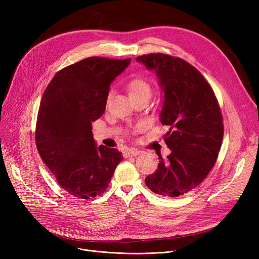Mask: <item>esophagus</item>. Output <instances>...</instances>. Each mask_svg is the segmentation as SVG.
<instances>
[{"label":"esophagus","instance_id":"obj_1","mask_svg":"<svg viewBox=\"0 0 259 259\" xmlns=\"http://www.w3.org/2000/svg\"><path fill=\"white\" fill-rule=\"evenodd\" d=\"M142 151L138 150V149H127V150L124 152V157L128 158V157H132V156H138L139 154H141Z\"/></svg>","mask_w":259,"mask_h":259}]
</instances>
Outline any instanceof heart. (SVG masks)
Wrapping results in <instances>:
<instances>
[{
	"mask_svg": "<svg viewBox=\"0 0 259 259\" xmlns=\"http://www.w3.org/2000/svg\"><path fill=\"white\" fill-rule=\"evenodd\" d=\"M129 97L133 98L137 97V95L141 94H150L151 92V86L149 84V81L143 77H137L130 80V83L128 84L127 87ZM142 125H140L137 129H140Z\"/></svg>",
	"mask_w": 259,
	"mask_h": 259,
	"instance_id": "obj_1",
	"label": "heart"
}]
</instances>
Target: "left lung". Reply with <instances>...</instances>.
Segmentation results:
<instances>
[{"label": "left lung", "instance_id": "obj_1", "mask_svg": "<svg viewBox=\"0 0 259 259\" xmlns=\"http://www.w3.org/2000/svg\"><path fill=\"white\" fill-rule=\"evenodd\" d=\"M155 70L164 90V141L171 153L160 155L147 187L161 196L178 197L198 187L212 170L224 137V119L215 93L203 75L187 61L164 53L137 58Z\"/></svg>", "mask_w": 259, "mask_h": 259}]
</instances>
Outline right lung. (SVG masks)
Wrapping results in <instances>:
<instances>
[{
    "label": "right lung",
    "instance_id": "1",
    "mask_svg": "<svg viewBox=\"0 0 259 259\" xmlns=\"http://www.w3.org/2000/svg\"><path fill=\"white\" fill-rule=\"evenodd\" d=\"M130 61L90 57L58 71L45 89L35 145L58 184L74 197L104 193L122 159L116 149L95 146L91 124L103 115L109 87Z\"/></svg>",
    "mask_w": 259,
    "mask_h": 259
}]
</instances>
